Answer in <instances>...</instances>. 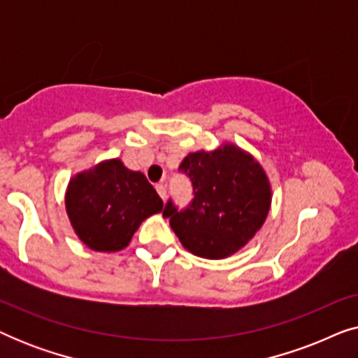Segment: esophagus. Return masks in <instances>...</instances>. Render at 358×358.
<instances>
[{"label": "esophagus", "instance_id": "1", "mask_svg": "<svg viewBox=\"0 0 358 358\" xmlns=\"http://www.w3.org/2000/svg\"><path fill=\"white\" fill-rule=\"evenodd\" d=\"M156 192H158L159 197L164 200V197H166V187H164V184H156Z\"/></svg>", "mask_w": 358, "mask_h": 358}]
</instances>
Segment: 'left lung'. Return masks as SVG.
<instances>
[{
    "label": "left lung",
    "instance_id": "1",
    "mask_svg": "<svg viewBox=\"0 0 358 358\" xmlns=\"http://www.w3.org/2000/svg\"><path fill=\"white\" fill-rule=\"evenodd\" d=\"M179 169L192 180L194 199L182 212L168 202L163 217L194 256L224 259L251 241L272 203L267 173L234 143L185 156Z\"/></svg>",
    "mask_w": 358,
    "mask_h": 358
}]
</instances>
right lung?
Segmentation results:
<instances>
[{
	"label": "right lung",
	"mask_w": 358,
	"mask_h": 358,
	"mask_svg": "<svg viewBox=\"0 0 358 358\" xmlns=\"http://www.w3.org/2000/svg\"><path fill=\"white\" fill-rule=\"evenodd\" d=\"M65 207L76 236L97 252L129 246L143 220L163 210V200L143 173L122 159H106L73 176Z\"/></svg>",
	"instance_id": "add662e5"
}]
</instances>
